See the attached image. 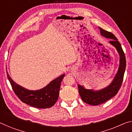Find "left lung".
Returning a JSON list of instances; mask_svg holds the SVG:
<instances>
[{
  "label": "left lung",
  "mask_w": 132,
  "mask_h": 132,
  "mask_svg": "<svg viewBox=\"0 0 132 132\" xmlns=\"http://www.w3.org/2000/svg\"><path fill=\"white\" fill-rule=\"evenodd\" d=\"M100 32L102 36L107 38L111 39L109 43L115 46L120 56L119 67L118 71L115 75L112 82L108 87L100 90H94L93 89H86L84 86L78 84L79 94L82 101L86 103L91 105H98L103 104L111 98L117 95L122 86L123 80L124 73L126 69V57L122 50V46L118 39L109 31L104 30L101 27H99Z\"/></svg>",
  "instance_id": "left-lung-1"
}]
</instances>
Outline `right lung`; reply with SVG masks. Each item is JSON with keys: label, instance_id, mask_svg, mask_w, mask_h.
<instances>
[{"label": "right lung", "instance_id": "add662e5", "mask_svg": "<svg viewBox=\"0 0 132 132\" xmlns=\"http://www.w3.org/2000/svg\"><path fill=\"white\" fill-rule=\"evenodd\" d=\"M8 79L18 98L24 103L37 108H49L54 105L59 95L61 83L64 75L52 80L44 88L38 90H30L15 83L7 71Z\"/></svg>", "mask_w": 132, "mask_h": 132}]
</instances>
